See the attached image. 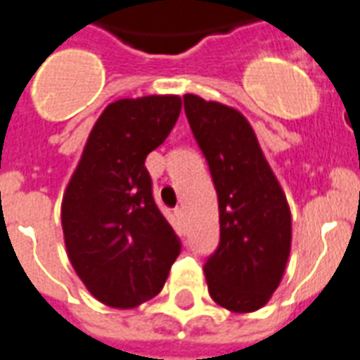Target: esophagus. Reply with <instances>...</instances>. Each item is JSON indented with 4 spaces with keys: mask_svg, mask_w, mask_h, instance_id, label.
Here are the masks:
<instances>
[{
    "mask_svg": "<svg viewBox=\"0 0 360 360\" xmlns=\"http://www.w3.org/2000/svg\"><path fill=\"white\" fill-rule=\"evenodd\" d=\"M174 216H176L178 221H180V224H182L184 218H186V214H184V208H182V206H178L176 210H174Z\"/></svg>",
    "mask_w": 360,
    "mask_h": 360,
    "instance_id": "1",
    "label": "esophagus"
}]
</instances>
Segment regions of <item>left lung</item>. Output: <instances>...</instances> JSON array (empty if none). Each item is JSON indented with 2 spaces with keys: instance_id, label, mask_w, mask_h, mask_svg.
Here are the masks:
<instances>
[{
  "instance_id": "1",
  "label": "left lung",
  "mask_w": 360,
  "mask_h": 360,
  "mask_svg": "<svg viewBox=\"0 0 360 360\" xmlns=\"http://www.w3.org/2000/svg\"><path fill=\"white\" fill-rule=\"evenodd\" d=\"M184 110L218 193L219 244L206 259L210 297L231 311L263 308L291 250V212L252 125L238 110L184 96Z\"/></svg>"
}]
</instances>
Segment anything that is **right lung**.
Instances as JSON below:
<instances>
[{
  "instance_id": "1",
  "label": "right lung",
  "mask_w": 360,
  "mask_h": 360,
  "mask_svg": "<svg viewBox=\"0 0 360 360\" xmlns=\"http://www.w3.org/2000/svg\"><path fill=\"white\" fill-rule=\"evenodd\" d=\"M178 96L110 103L94 125L61 202L69 261L99 302L135 308L165 285L182 242L152 195L144 161L165 142Z\"/></svg>"
}]
</instances>
